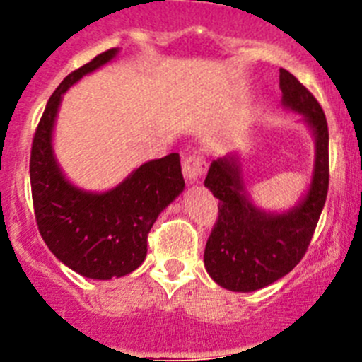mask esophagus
<instances>
[{"mask_svg": "<svg viewBox=\"0 0 362 362\" xmlns=\"http://www.w3.org/2000/svg\"><path fill=\"white\" fill-rule=\"evenodd\" d=\"M206 159H204L203 153L199 152H194V153H188L187 158L183 159V174L185 177L190 181V183H197L203 174L206 172Z\"/></svg>", "mask_w": 362, "mask_h": 362, "instance_id": "34e87169", "label": "esophagus"}]
</instances>
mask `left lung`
<instances>
[{
    "label": "left lung",
    "mask_w": 362,
    "mask_h": 362,
    "mask_svg": "<svg viewBox=\"0 0 362 362\" xmlns=\"http://www.w3.org/2000/svg\"><path fill=\"white\" fill-rule=\"evenodd\" d=\"M283 107L303 114L315 136V161L306 196L293 209L264 212L248 199L238 156L212 161L204 187L219 199V216L204 248V268L219 286L254 292L276 283L305 257L328 194V124L312 92L279 70Z\"/></svg>",
    "instance_id": "obj_1"
}]
</instances>
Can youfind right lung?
<instances>
[{"label": "right lung", "instance_id": "add662e5", "mask_svg": "<svg viewBox=\"0 0 362 362\" xmlns=\"http://www.w3.org/2000/svg\"><path fill=\"white\" fill-rule=\"evenodd\" d=\"M117 52L99 54L63 79L45 107L30 152L32 201L41 238L70 270L103 281L127 276L145 261L150 228L185 188L179 153L145 163L103 194L74 187L54 158L52 130L63 94Z\"/></svg>", "mask_w": 362, "mask_h": 362}]
</instances>
